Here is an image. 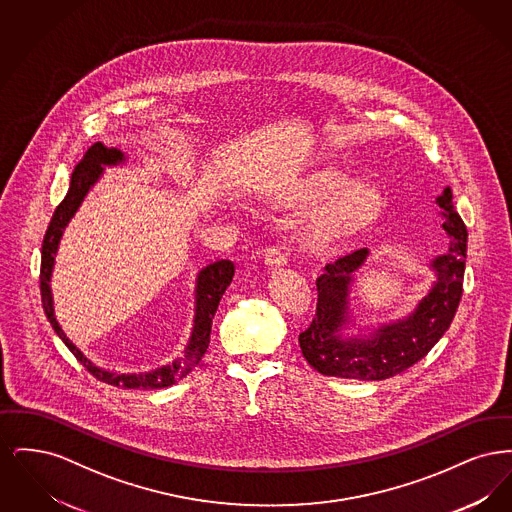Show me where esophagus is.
<instances>
[{
	"mask_svg": "<svg viewBox=\"0 0 512 512\" xmlns=\"http://www.w3.org/2000/svg\"><path fill=\"white\" fill-rule=\"evenodd\" d=\"M263 259L267 267H284L288 263V247L284 244L270 245Z\"/></svg>",
	"mask_w": 512,
	"mask_h": 512,
	"instance_id": "obj_1",
	"label": "esophagus"
}]
</instances>
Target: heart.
I'll return each mask as SVG.
<instances>
[{"instance_id": "1", "label": "heart", "mask_w": 512, "mask_h": 512, "mask_svg": "<svg viewBox=\"0 0 512 512\" xmlns=\"http://www.w3.org/2000/svg\"><path fill=\"white\" fill-rule=\"evenodd\" d=\"M280 199L299 211L317 209L307 224V238L317 247L338 244L357 234L376 219L382 205L376 190L355 186L351 176L336 171L315 174Z\"/></svg>"}]
</instances>
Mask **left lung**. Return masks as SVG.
I'll use <instances>...</instances> for the list:
<instances>
[{"instance_id": "obj_1", "label": "left lung", "mask_w": 512, "mask_h": 512, "mask_svg": "<svg viewBox=\"0 0 512 512\" xmlns=\"http://www.w3.org/2000/svg\"><path fill=\"white\" fill-rule=\"evenodd\" d=\"M436 203L445 219L443 230L451 238L449 251L432 261L436 282L409 317L384 324L372 330L370 336H343L351 322L347 305L353 274L363 267L368 249H357L324 267V274L317 280V315L299 334L303 357L320 374L386 380L426 357L447 332L463 297L468 232L453 207L451 188H445Z\"/></svg>"}]
</instances>
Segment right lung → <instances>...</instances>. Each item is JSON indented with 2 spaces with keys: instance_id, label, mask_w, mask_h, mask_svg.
Segmentation results:
<instances>
[{
  "instance_id": "1",
  "label": "right lung",
  "mask_w": 512,
  "mask_h": 512,
  "mask_svg": "<svg viewBox=\"0 0 512 512\" xmlns=\"http://www.w3.org/2000/svg\"><path fill=\"white\" fill-rule=\"evenodd\" d=\"M124 161H126V157L121 149L103 146L101 142H98L86 151L82 161L74 167L69 192L65 195V199L57 205L51 222H49L48 230H46V236H44L42 267H40V292H42V305L48 315L51 328L69 347V351L73 353L74 357L86 366V370L90 374H94L99 382L124 388V390H159V388L172 386L180 378H184L205 355V351L209 347V338H211L213 318L219 309L220 297H222V293L226 292V288L230 286L232 276H234V263L228 259H222V261L211 263L199 270L197 280H195L194 328H192L190 341L184 349V355L180 359L172 361L171 365L161 366V368H155L149 372H140V374H119V372H111V370L94 365L74 345L73 341L67 338L63 328L59 326V322L55 318V311H53V295L49 288V280H51V272L55 265V253H57L65 226L69 224V220L73 219L74 213L78 211L80 203L84 201L90 188L98 182L99 176L105 171L103 167H117Z\"/></svg>"
}]
</instances>
